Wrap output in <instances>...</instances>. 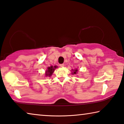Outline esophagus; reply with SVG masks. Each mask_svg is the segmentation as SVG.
<instances>
[{
  "label": "esophagus",
  "mask_w": 124,
  "mask_h": 124,
  "mask_svg": "<svg viewBox=\"0 0 124 124\" xmlns=\"http://www.w3.org/2000/svg\"><path fill=\"white\" fill-rule=\"evenodd\" d=\"M60 66L61 67H63L64 66V64H60Z\"/></svg>",
  "instance_id": "obj_1"
}]
</instances>
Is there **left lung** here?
Instances as JSON below:
<instances>
[{"mask_svg": "<svg viewBox=\"0 0 124 124\" xmlns=\"http://www.w3.org/2000/svg\"><path fill=\"white\" fill-rule=\"evenodd\" d=\"M72 70L73 71V72L72 73L73 74H76L77 73V72H78V70Z\"/></svg>", "mask_w": 124, "mask_h": 124, "instance_id": "8db88e82", "label": "left lung"}]
</instances>
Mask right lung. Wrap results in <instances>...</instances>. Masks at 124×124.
Wrapping results in <instances>:
<instances>
[{"mask_svg": "<svg viewBox=\"0 0 124 124\" xmlns=\"http://www.w3.org/2000/svg\"><path fill=\"white\" fill-rule=\"evenodd\" d=\"M56 68H57V66H54V67L51 66L48 67V68H47V70H46V72H45V76L49 77H51L52 75V73H54V70H55Z\"/></svg>", "mask_w": 124, "mask_h": 124, "instance_id": "1", "label": "right lung"}]
</instances>
